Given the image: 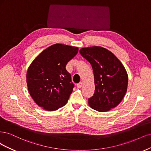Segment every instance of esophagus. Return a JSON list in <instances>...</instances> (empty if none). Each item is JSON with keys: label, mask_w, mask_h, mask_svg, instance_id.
Returning a JSON list of instances; mask_svg holds the SVG:
<instances>
[{"label": "esophagus", "mask_w": 151, "mask_h": 151, "mask_svg": "<svg viewBox=\"0 0 151 151\" xmlns=\"http://www.w3.org/2000/svg\"><path fill=\"white\" fill-rule=\"evenodd\" d=\"M76 86H77V87L78 88H81V87H82V86H83V83L82 82H80L79 83H78L77 85H76Z\"/></svg>", "instance_id": "1"}]
</instances>
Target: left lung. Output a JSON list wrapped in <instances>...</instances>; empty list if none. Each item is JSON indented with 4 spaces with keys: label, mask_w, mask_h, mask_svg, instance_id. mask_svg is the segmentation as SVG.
Wrapping results in <instances>:
<instances>
[{
    "label": "left lung",
    "mask_w": 151,
    "mask_h": 151,
    "mask_svg": "<svg viewBox=\"0 0 151 151\" xmlns=\"http://www.w3.org/2000/svg\"><path fill=\"white\" fill-rule=\"evenodd\" d=\"M80 53L93 71L95 88L88 99L90 107L101 112L116 107L127 90L128 75L123 65L112 52L100 46L81 48Z\"/></svg>",
    "instance_id": "1"
}]
</instances>
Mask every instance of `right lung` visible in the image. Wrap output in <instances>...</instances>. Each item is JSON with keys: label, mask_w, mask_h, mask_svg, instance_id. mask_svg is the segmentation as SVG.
<instances>
[{"label": "right lung", "mask_w": 151, "mask_h": 151, "mask_svg": "<svg viewBox=\"0 0 151 151\" xmlns=\"http://www.w3.org/2000/svg\"><path fill=\"white\" fill-rule=\"evenodd\" d=\"M78 51L77 47L55 44L32 62L27 71V85L30 95L39 106L55 111L67 103L74 84L66 66Z\"/></svg>", "instance_id": "obj_1"}]
</instances>
